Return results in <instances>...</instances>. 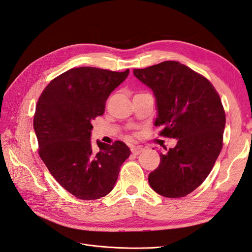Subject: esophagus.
<instances>
[{"mask_svg":"<svg viewBox=\"0 0 252 252\" xmlns=\"http://www.w3.org/2000/svg\"><path fill=\"white\" fill-rule=\"evenodd\" d=\"M143 150L144 149L142 147H132V149H131L133 155H139L141 152H143Z\"/></svg>","mask_w":252,"mask_h":252,"instance_id":"34e87169","label":"esophagus"}]
</instances>
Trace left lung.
Listing matches in <instances>:
<instances>
[{"mask_svg":"<svg viewBox=\"0 0 252 252\" xmlns=\"http://www.w3.org/2000/svg\"><path fill=\"white\" fill-rule=\"evenodd\" d=\"M133 73L155 95L160 135L178 139L174 149L160 154L149 183L166 198L188 196L212 172L223 147L226 118L220 96L208 79L179 62Z\"/></svg>","mask_w":252,"mask_h":252,"instance_id":"8db88e82","label":"left lung"}]
</instances>
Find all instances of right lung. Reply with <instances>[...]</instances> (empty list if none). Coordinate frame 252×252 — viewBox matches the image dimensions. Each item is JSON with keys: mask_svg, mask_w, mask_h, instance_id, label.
Instances as JSON below:
<instances>
[{"mask_svg": "<svg viewBox=\"0 0 252 252\" xmlns=\"http://www.w3.org/2000/svg\"><path fill=\"white\" fill-rule=\"evenodd\" d=\"M129 70L73 68L49 83L37 100L33 119L38 154L61 186L82 200L102 198L114 189L131 151L123 141L91 142L92 121L104 113L110 94Z\"/></svg>", "mask_w": 252, "mask_h": 252, "instance_id": "add662e5", "label": "right lung"}]
</instances>
